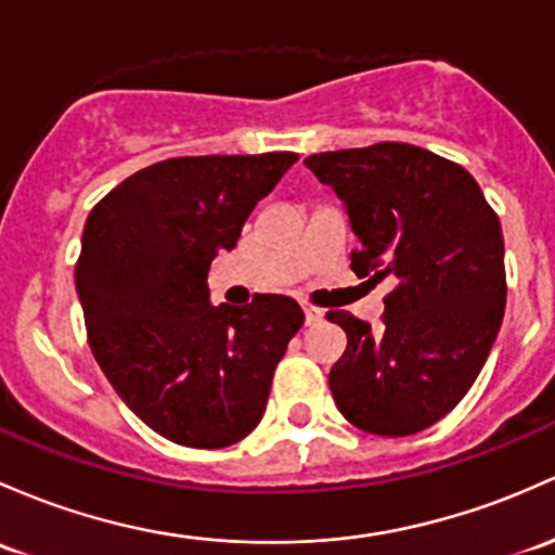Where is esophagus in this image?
Masks as SVG:
<instances>
[{"instance_id": "34e87169", "label": "esophagus", "mask_w": 555, "mask_h": 555, "mask_svg": "<svg viewBox=\"0 0 555 555\" xmlns=\"http://www.w3.org/2000/svg\"><path fill=\"white\" fill-rule=\"evenodd\" d=\"M302 313H306V324H317V322H322V319H324L322 308L311 306V302H302Z\"/></svg>"}]
</instances>
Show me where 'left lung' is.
I'll return each instance as SVG.
<instances>
[{"instance_id": "8db88e82", "label": "left lung", "mask_w": 555, "mask_h": 555, "mask_svg": "<svg viewBox=\"0 0 555 555\" xmlns=\"http://www.w3.org/2000/svg\"><path fill=\"white\" fill-rule=\"evenodd\" d=\"M306 167L346 207L356 276L396 279L377 332L348 311L326 317L348 337L330 372L337 410L366 434L425 430L498 340L508 295L498 215L468 170L410 143L326 151Z\"/></svg>"}]
</instances>
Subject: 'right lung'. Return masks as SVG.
Masks as SVG:
<instances>
[{
	"instance_id": "1",
	"label": "right lung",
	"mask_w": 555,
	"mask_h": 555,
	"mask_svg": "<svg viewBox=\"0 0 555 555\" xmlns=\"http://www.w3.org/2000/svg\"><path fill=\"white\" fill-rule=\"evenodd\" d=\"M297 154L180 156L116 185L81 233L87 340L127 406L165 439L220 449L258 428L273 370L302 326L287 295L212 306L207 271L231 253Z\"/></svg>"
}]
</instances>
